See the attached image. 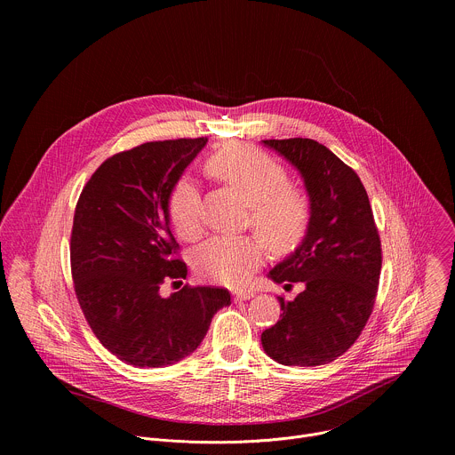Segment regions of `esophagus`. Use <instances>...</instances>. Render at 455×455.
<instances>
[{"instance_id":"esophagus-1","label":"esophagus","mask_w":455,"mask_h":455,"mask_svg":"<svg viewBox=\"0 0 455 455\" xmlns=\"http://www.w3.org/2000/svg\"><path fill=\"white\" fill-rule=\"evenodd\" d=\"M255 293L253 291H250V290H237V291H234V299L235 300H248V299H251Z\"/></svg>"}]
</instances>
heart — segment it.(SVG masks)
Returning a JSON list of instances; mask_svg holds the SVG:
<instances>
[{"mask_svg": "<svg viewBox=\"0 0 455 455\" xmlns=\"http://www.w3.org/2000/svg\"><path fill=\"white\" fill-rule=\"evenodd\" d=\"M207 169L250 204L248 225L264 239L214 235L194 253V268L204 279L243 286L265 263V243L274 251L286 253L304 241L311 227L313 205L306 190L290 183L284 165L253 146L225 144L209 156ZM167 211L181 239L194 241L204 234V196L192 180L185 178L174 185Z\"/></svg>", "mask_w": 455, "mask_h": 455, "instance_id": "obj_1", "label": "heart"}]
</instances>
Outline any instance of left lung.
<instances>
[{"mask_svg": "<svg viewBox=\"0 0 455 455\" xmlns=\"http://www.w3.org/2000/svg\"><path fill=\"white\" fill-rule=\"evenodd\" d=\"M304 176L313 220L302 244L270 277L302 284L293 300L279 295L281 320L261 335L283 365L313 367L342 356L372 313L381 272V241L358 174L311 139L263 140Z\"/></svg>", "mask_w": 455, "mask_h": 455, "instance_id": "left-lung-1", "label": "left lung"}]
</instances>
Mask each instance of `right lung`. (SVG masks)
I'll list each match as a JSON object with an SVG mask.
<instances>
[{"label":"right lung","mask_w":455,"mask_h":455,"mask_svg":"<svg viewBox=\"0 0 455 455\" xmlns=\"http://www.w3.org/2000/svg\"><path fill=\"white\" fill-rule=\"evenodd\" d=\"M207 139L146 142L100 164L84 185L70 239L79 306L99 342L135 367H165L196 349L214 313L230 304L218 286L169 299L165 281L187 277L169 228V196Z\"/></svg>","instance_id":"add662e5"}]
</instances>
